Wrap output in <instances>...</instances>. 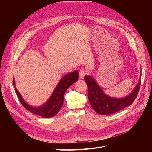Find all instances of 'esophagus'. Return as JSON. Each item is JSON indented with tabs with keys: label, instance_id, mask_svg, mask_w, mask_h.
I'll return each mask as SVG.
<instances>
[{
	"label": "esophagus",
	"instance_id": "34e87169",
	"mask_svg": "<svg viewBox=\"0 0 152 152\" xmlns=\"http://www.w3.org/2000/svg\"><path fill=\"white\" fill-rule=\"evenodd\" d=\"M87 74V71L85 70L84 69H80L79 72V78L80 79H83L84 77Z\"/></svg>",
	"mask_w": 152,
	"mask_h": 152
}]
</instances>
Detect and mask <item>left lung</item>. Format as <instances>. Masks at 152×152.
I'll return each mask as SVG.
<instances>
[{
	"label": "left lung",
	"instance_id": "8db88e82",
	"mask_svg": "<svg viewBox=\"0 0 152 152\" xmlns=\"http://www.w3.org/2000/svg\"><path fill=\"white\" fill-rule=\"evenodd\" d=\"M141 76V75H140ZM89 91V100L93 109L102 115H108L131 105L137 96L140 86V79L133 91L123 98H113L106 95L91 76H85Z\"/></svg>",
	"mask_w": 152,
	"mask_h": 152
}]
</instances>
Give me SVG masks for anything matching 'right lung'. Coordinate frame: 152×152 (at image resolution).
Masks as SVG:
<instances>
[{
    "mask_svg": "<svg viewBox=\"0 0 152 152\" xmlns=\"http://www.w3.org/2000/svg\"><path fill=\"white\" fill-rule=\"evenodd\" d=\"M79 73L77 71H74L64 76L55 87L52 95L43 105L38 107H32L23 100L21 94L17 91L15 87L14 78L13 79V85L16 94L19 99L22 105L27 110L31 111L34 114L43 118H48L53 117L57 115L61 109L63 103L64 94L68 87L78 80Z\"/></svg>",
    "mask_w": 152,
    "mask_h": 152,
    "instance_id": "1",
    "label": "right lung"
}]
</instances>
